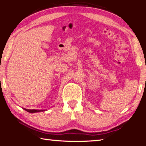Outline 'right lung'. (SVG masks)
<instances>
[{
	"instance_id": "1",
	"label": "right lung",
	"mask_w": 146,
	"mask_h": 146,
	"mask_svg": "<svg viewBox=\"0 0 146 146\" xmlns=\"http://www.w3.org/2000/svg\"><path fill=\"white\" fill-rule=\"evenodd\" d=\"M24 110H26V111H28L29 113H38V112H40V111H44L45 110H28V109H25L23 108Z\"/></svg>"
}]
</instances>
